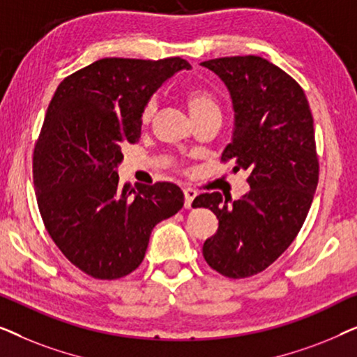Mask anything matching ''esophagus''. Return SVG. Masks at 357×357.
I'll list each match as a JSON object with an SVG mask.
<instances>
[{"label": "esophagus", "mask_w": 357, "mask_h": 357, "mask_svg": "<svg viewBox=\"0 0 357 357\" xmlns=\"http://www.w3.org/2000/svg\"><path fill=\"white\" fill-rule=\"evenodd\" d=\"M197 190H193V188H183V197H185V203H183V206L187 208V209H190L192 208V203H193V199L197 198Z\"/></svg>", "instance_id": "esophagus-1"}]
</instances>
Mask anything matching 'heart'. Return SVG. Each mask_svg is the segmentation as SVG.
I'll use <instances>...</instances> for the list:
<instances>
[{"mask_svg": "<svg viewBox=\"0 0 357 357\" xmlns=\"http://www.w3.org/2000/svg\"><path fill=\"white\" fill-rule=\"evenodd\" d=\"M187 102L193 119H198V116H202L209 110H219L216 99H214L206 89H202V87H193V89H190L187 92ZM154 110H155V99L154 97H151V99L144 104L143 110H141V121H143V123H148L151 116L154 114Z\"/></svg>", "mask_w": 357, "mask_h": 357, "instance_id": "1", "label": "heart"}]
</instances>
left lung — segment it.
Returning a JSON list of instances; mask_svg holds the SVG:
<instances>
[{
    "mask_svg": "<svg viewBox=\"0 0 357 357\" xmlns=\"http://www.w3.org/2000/svg\"><path fill=\"white\" fill-rule=\"evenodd\" d=\"M226 82L236 110L234 138L221 160L247 170L250 192L227 204L219 192L193 206L209 208L219 226L203 257L222 276L241 280L266 270L291 245L319 183L314 119L296 79L257 55L202 63Z\"/></svg>",
    "mask_w": 357,
    "mask_h": 357,
    "instance_id": "obj_1",
    "label": "left lung"
}]
</instances>
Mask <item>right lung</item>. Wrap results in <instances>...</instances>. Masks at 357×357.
I'll return each mask as SVG.
<instances>
[{"label":"right lung","instance_id":"1","mask_svg":"<svg viewBox=\"0 0 357 357\" xmlns=\"http://www.w3.org/2000/svg\"><path fill=\"white\" fill-rule=\"evenodd\" d=\"M164 60L102 58L66 76L33 148V187L47 232L96 280H119L143 261L151 231L183 206L175 183L121 185L125 144L141 138V110L162 82L190 70Z\"/></svg>","mask_w":357,"mask_h":357}]
</instances>
